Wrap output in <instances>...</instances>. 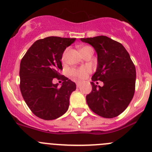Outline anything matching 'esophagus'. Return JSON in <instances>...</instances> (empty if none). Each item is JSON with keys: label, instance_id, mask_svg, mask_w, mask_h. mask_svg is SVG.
<instances>
[{"label": "esophagus", "instance_id": "34e87169", "mask_svg": "<svg viewBox=\"0 0 152 152\" xmlns=\"http://www.w3.org/2000/svg\"><path fill=\"white\" fill-rule=\"evenodd\" d=\"M76 87H79V86H80V82H76Z\"/></svg>", "mask_w": 152, "mask_h": 152}]
</instances>
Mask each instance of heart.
I'll return each mask as SVG.
<instances>
[{
	"label": "heart",
	"instance_id": "1",
	"mask_svg": "<svg viewBox=\"0 0 152 152\" xmlns=\"http://www.w3.org/2000/svg\"><path fill=\"white\" fill-rule=\"evenodd\" d=\"M91 48L89 45H85V46L82 47L80 48V52L81 53H82L83 51H85V50L87 49L90 48ZM66 52L67 50H65L64 51V53H62V61H65V56H66ZM91 73V68H90L89 66H83V67H81L79 68H73L70 70L69 73L71 76L74 78H77V79H86L87 77L90 73Z\"/></svg>",
	"mask_w": 152,
	"mask_h": 152
}]
</instances>
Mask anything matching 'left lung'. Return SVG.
<instances>
[{
  "mask_svg": "<svg viewBox=\"0 0 152 152\" xmlns=\"http://www.w3.org/2000/svg\"><path fill=\"white\" fill-rule=\"evenodd\" d=\"M90 44L98 55V67L93 82L101 81L104 85L91 82L92 91L86 100L90 110L105 118L121 114L129 104L135 90L136 70L129 54L122 44L106 36L81 38Z\"/></svg>",
  "mask_w": 152,
  "mask_h": 152,
  "instance_id": "left-lung-1",
  "label": "left lung"
}]
</instances>
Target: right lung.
<instances>
[{"label": "right lung", "instance_id": "1", "mask_svg": "<svg viewBox=\"0 0 152 152\" xmlns=\"http://www.w3.org/2000/svg\"><path fill=\"white\" fill-rule=\"evenodd\" d=\"M76 38L48 37L37 40L22 58L20 89L31 111L43 120H53L65 114L76 84L59 71L62 53ZM54 77L64 81L61 88L53 85Z\"/></svg>", "mask_w": 152, "mask_h": 152}]
</instances>
